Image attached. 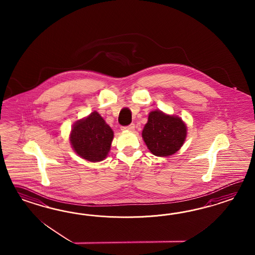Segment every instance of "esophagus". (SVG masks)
<instances>
[{
	"label": "esophagus",
	"mask_w": 255,
	"mask_h": 255,
	"mask_svg": "<svg viewBox=\"0 0 255 255\" xmlns=\"http://www.w3.org/2000/svg\"><path fill=\"white\" fill-rule=\"evenodd\" d=\"M134 130V124H130L128 126L122 127V131H133Z\"/></svg>",
	"instance_id": "esophagus-1"
}]
</instances>
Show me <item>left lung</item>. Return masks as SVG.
<instances>
[{
	"instance_id": "obj_1",
	"label": "left lung",
	"mask_w": 255,
	"mask_h": 255,
	"mask_svg": "<svg viewBox=\"0 0 255 255\" xmlns=\"http://www.w3.org/2000/svg\"><path fill=\"white\" fill-rule=\"evenodd\" d=\"M187 135V126L177 116H170L160 110L148 115L142 137L149 151L159 157L173 155L182 147Z\"/></svg>"
}]
</instances>
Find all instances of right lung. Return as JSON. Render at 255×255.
<instances>
[{"label": "right lung", "mask_w": 255, "mask_h": 255, "mask_svg": "<svg viewBox=\"0 0 255 255\" xmlns=\"http://www.w3.org/2000/svg\"><path fill=\"white\" fill-rule=\"evenodd\" d=\"M114 132L96 111L77 121L70 133V142L77 155L90 162L107 158Z\"/></svg>", "instance_id": "right-lung-1"}]
</instances>
